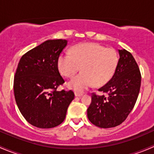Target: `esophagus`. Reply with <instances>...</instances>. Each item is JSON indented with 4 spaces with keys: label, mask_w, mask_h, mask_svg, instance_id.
Masks as SVG:
<instances>
[{
    "label": "esophagus",
    "mask_w": 154,
    "mask_h": 154,
    "mask_svg": "<svg viewBox=\"0 0 154 154\" xmlns=\"http://www.w3.org/2000/svg\"><path fill=\"white\" fill-rule=\"evenodd\" d=\"M82 95H83V93L75 92V96H76V97H81Z\"/></svg>",
    "instance_id": "esophagus-1"
}]
</instances>
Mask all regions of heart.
<instances>
[{"instance_id": "b5f03b06", "label": "heart", "mask_w": 154, "mask_h": 154, "mask_svg": "<svg viewBox=\"0 0 154 154\" xmlns=\"http://www.w3.org/2000/svg\"><path fill=\"white\" fill-rule=\"evenodd\" d=\"M119 57L113 48L97 43L75 45L71 54L63 53L58 58V68L66 77H72L81 67L82 72L68 83V88L83 91L94 85L106 84L111 80L119 64Z\"/></svg>"}]
</instances>
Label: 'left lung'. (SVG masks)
I'll use <instances>...</instances> for the list:
<instances>
[{
	"label": "left lung",
	"mask_w": 154,
	"mask_h": 154,
	"mask_svg": "<svg viewBox=\"0 0 154 154\" xmlns=\"http://www.w3.org/2000/svg\"><path fill=\"white\" fill-rule=\"evenodd\" d=\"M119 61L111 80L99 88L108 96L93 93L87 109L88 119L100 128H111L125 121L135 106L141 86L139 66L130 52L119 50Z\"/></svg>",
	"instance_id": "obj_1"
}]
</instances>
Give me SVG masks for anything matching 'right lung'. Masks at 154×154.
I'll list each match as a JSON object with an SVG mask.
<instances>
[{"instance_id": "obj_1", "label": "right lung", "mask_w": 154, "mask_h": 154, "mask_svg": "<svg viewBox=\"0 0 154 154\" xmlns=\"http://www.w3.org/2000/svg\"><path fill=\"white\" fill-rule=\"evenodd\" d=\"M67 43L65 39L47 40L24 54L18 63L13 86L15 101L27 122L38 128L63 123L74 98L71 90H57L65 83L57 63Z\"/></svg>"}]
</instances>
